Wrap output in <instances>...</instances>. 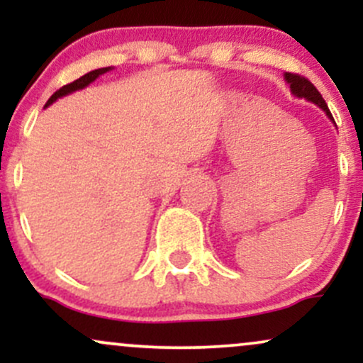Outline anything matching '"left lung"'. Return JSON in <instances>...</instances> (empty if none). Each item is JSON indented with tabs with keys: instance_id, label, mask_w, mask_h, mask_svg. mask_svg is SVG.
Returning <instances> with one entry per match:
<instances>
[{
	"instance_id": "left-lung-1",
	"label": "left lung",
	"mask_w": 363,
	"mask_h": 363,
	"mask_svg": "<svg viewBox=\"0 0 363 363\" xmlns=\"http://www.w3.org/2000/svg\"><path fill=\"white\" fill-rule=\"evenodd\" d=\"M285 80L290 85L291 94H294L295 97L306 99V101L314 102L315 106L320 107V109L326 112L328 118L331 119L333 123H335L331 112H329V109H328V104L324 102L323 95L319 94V90L315 89V86L312 85V83L307 80V78H303V77H301V74H295V73H285Z\"/></svg>"
}]
</instances>
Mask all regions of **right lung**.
Wrapping results in <instances>:
<instances>
[{
	"label": "right lung",
	"mask_w": 363,
	"mask_h": 363,
	"mask_svg": "<svg viewBox=\"0 0 363 363\" xmlns=\"http://www.w3.org/2000/svg\"><path fill=\"white\" fill-rule=\"evenodd\" d=\"M109 69H112L111 66H109V68H99V69H94V72H90V73L83 74V77L78 78V80H74V82H72V83H68V85L61 86L60 90H57V91H54V94L51 95V99H49L48 104H45V107H48V106H51V104H52V102H56L57 99H60V97H65V95H68V94H73V91H77V90H82V89H85L86 85H90L91 82H95V80H97V78L101 77V74L107 73V72H109Z\"/></svg>",
	"instance_id": "obj_1"
}]
</instances>
